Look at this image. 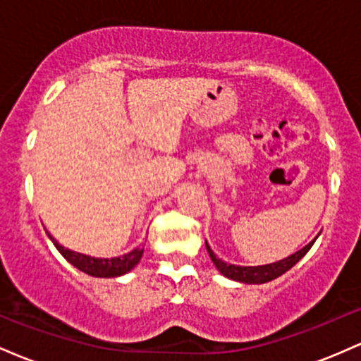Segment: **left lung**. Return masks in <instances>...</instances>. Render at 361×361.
<instances>
[{
  "mask_svg": "<svg viewBox=\"0 0 361 361\" xmlns=\"http://www.w3.org/2000/svg\"><path fill=\"white\" fill-rule=\"evenodd\" d=\"M317 235L309 244H305L302 250L287 256V258L275 261V263H270V264H261V267H238V264L226 263V261H222L221 258H217V256L214 255V251L210 250L209 243L207 241H205V246H207V251H209L210 259L214 261L215 268H217L226 279H231L234 281H239V283H246V285H259V283H267V281L279 279V276L283 275L285 271H288L293 264L299 263V261L307 255V251L310 250V246H312L314 241L317 239Z\"/></svg>",
  "mask_w": 361,
  "mask_h": 361,
  "instance_id": "8db88e82",
  "label": "left lung"
}]
</instances>
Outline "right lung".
I'll return each mask as SVG.
<instances>
[{"instance_id": "add662e5", "label": "right lung", "mask_w": 361, "mask_h": 361, "mask_svg": "<svg viewBox=\"0 0 361 361\" xmlns=\"http://www.w3.org/2000/svg\"><path fill=\"white\" fill-rule=\"evenodd\" d=\"M54 246L57 247V251L64 256L73 267H76L78 270L86 273V275L97 276V279H115V276L126 275L139 263L140 258L144 255V247H135L130 252L123 256H117V258H93V256L81 255V252L66 250L64 246H61L56 239L49 234Z\"/></svg>"}]
</instances>
